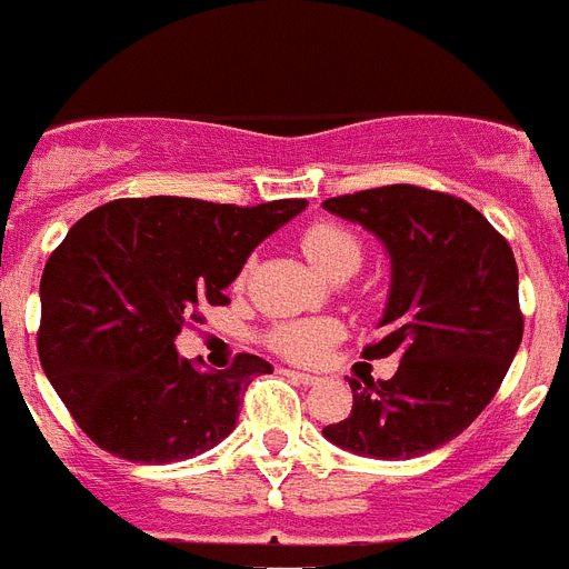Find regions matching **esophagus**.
Wrapping results in <instances>:
<instances>
[{"label":"esophagus","instance_id":"esophagus-1","mask_svg":"<svg viewBox=\"0 0 569 569\" xmlns=\"http://www.w3.org/2000/svg\"><path fill=\"white\" fill-rule=\"evenodd\" d=\"M286 376L292 381H298V385H319V376H313V372H301V370H286Z\"/></svg>","mask_w":569,"mask_h":569}]
</instances>
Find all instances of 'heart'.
I'll list each match as a JSON object with an SVG mask.
<instances>
[{"instance_id":"obj_1","label":"heart","mask_w":569,"mask_h":569,"mask_svg":"<svg viewBox=\"0 0 569 569\" xmlns=\"http://www.w3.org/2000/svg\"><path fill=\"white\" fill-rule=\"evenodd\" d=\"M301 247L319 274L328 280H346L361 268V241L340 223L319 220L303 229ZM342 328L331 319H303V322L277 325L268 342L289 361H319L333 340H340Z\"/></svg>"}]
</instances>
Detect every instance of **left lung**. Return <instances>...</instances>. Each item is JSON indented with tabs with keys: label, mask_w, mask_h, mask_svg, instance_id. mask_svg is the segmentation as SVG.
Here are the masks:
<instances>
[{
	"label": "left lung",
	"mask_w": 569,
	"mask_h": 569,
	"mask_svg": "<svg viewBox=\"0 0 569 569\" xmlns=\"http://www.w3.org/2000/svg\"><path fill=\"white\" fill-rule=\"evenodd\" d=\"M361 223L390 259L381 340L388 381H352V411L322 436L372 459H411L448 445L487 409L522 342L513 250L477 208L448 193L388 184L322 202Z\"/></svg>",
	"instance_id": "8db88e82"
}]
</instances>
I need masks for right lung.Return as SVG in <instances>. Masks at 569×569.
Here are the masks:
<instances>
[{"mask_svg":"<svg viewBox=\"0 0 569 569\" xmlns=\"http://www.w3.org/2000/svg\"><path fill=\"white\" fill-rule=\"evenodd\" d=\"M307 208L188 197L116 199L77 220L41 277L38 355L89 439L130 462L199 457L236 429L247 385L274 367L238 355L199 370L176 337L199 303H227L247 256Z\"/></svg>","mask_w":569,"mask_h":569,"instance_id":"add662e5","label":"right lung"}]
</instances>
